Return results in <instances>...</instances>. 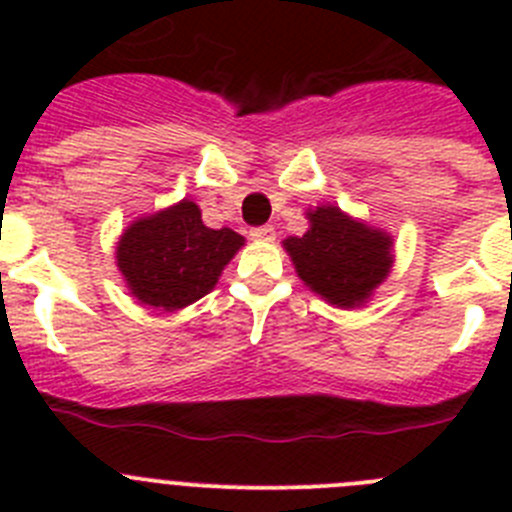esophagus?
I'll use <instances>...</instances> for the list:
<instances>
[{"mask_svg": "<svg viewBox=\"0 0 512 512\" xmlns=\"http://www.w3.org/2000/svg\"><path fill=\"white\" fill-rule=\"evenodd\" d=\"M253 238V241H274V228L271 225H259V228H251V233H248Z\"/></svg>", "mask_w": 512, "mask_h": 512, "instance_id": "esophagus-1", "label": "esophagus"}]
</instances>
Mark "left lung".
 <instances>
[{"label":"left lung","mask_w":512,"mask_h":512,"mask_svg":"<svg viewBox=\"0 0 512 512\" xmlns=\"http://www.w3.org/2000/svg\"><path fill=\"white\" fill-rule=\"evenodd\" d=\"M390 235L366 228L338 207L310 212V230L284 248L302 282L333 305H361L390 274Z\"/></svg>","instance_id":"1"}]
</instances>
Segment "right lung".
I'll return each mask as SVG.
<instances>
[{
	"label": "right lung",
	"instance_id": "obj_1",
	"mask_svg": "<svg viewBox=\"0 0 512 512\" xmlns=\"http://www.w3.org/2000/svg\"><path fill=\"white\" fill-rule=\"evenodd\" d=\"M241 246L243 235L207 228L200 207L184 200L130 225L117 243V266L140 302L179 310L215 287Z\"/></svg>",
	"mask_w": 512,
	"mask_h": 512
}]
</instances>
